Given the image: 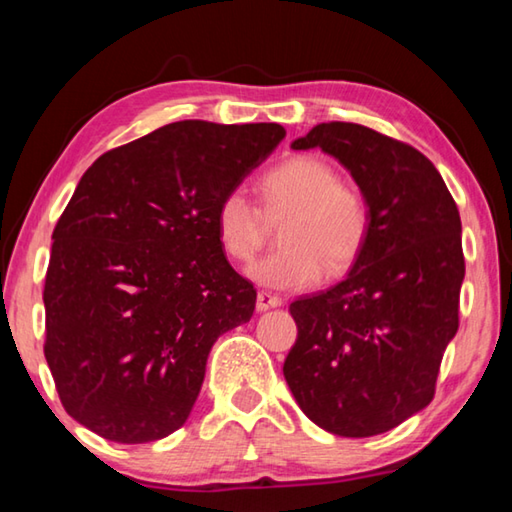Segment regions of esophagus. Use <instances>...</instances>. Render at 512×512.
<instances>
[{
    "mask_svg": "<svg viewBox=\"0 0 512 512\" xmlns=\"http://www.w3.org/2000/svg\"><path fill=\"white\" fill-rule=\"evenodd\" d=\"M280 305H282V298L273 296V293H268V291L257 293V311H268V309H275Z\"/></svg>",
    "mask_w": 512,
    "mask_h": 512,
    "instance_id": "obj_1",
    "label": "esophagus"
}]
</instances>
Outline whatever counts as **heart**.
<instances>
[{"mask_svg":"<svg viewBox=\"0 0 512 512\" xmlns=\"http://www.w3.org/2000/svg\"><path fill=\"white\" fill-rule=\"evenodd\" d=\"M259 196L268 221H284L277 253L259 259L248 275L277 291H300L323 273L341 275L357 262L370 230V207L359 187L339 180L332 164L296 155L259 180ZM214 228L223 253L246 264L266 241L262 210L246 192L232 189L214 212Z\"/></svg>","mask_w":512,"mask_h":512,"instance_id":"heart-1","label":"heart"}]
</instances>
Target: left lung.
Instances as JSON below:
<instances>
[{
	"label": "left lung",
	"mask_w": 512,
	"mask_h": 512,
	"mask_svg": "<svg viewBox=\"0 0 512 512\" xmlns=\"http://www.w3.org/2000/svg\"><path fill=\"white\" fill-rule=\"evenodd\" d=\"M291 149H320L350 171L368 201L370 230L343 282L291 302L298 339L284 379L320 429L377 436L436 393L458 329L461 216L431 160L372 128L329 121Z\"/></svg>",
	"instance_id": "1"
}]
</instances>
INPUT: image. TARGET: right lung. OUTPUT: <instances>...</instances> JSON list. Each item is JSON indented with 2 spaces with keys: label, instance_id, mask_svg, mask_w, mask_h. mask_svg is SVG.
I'll return each mask as SVG.
<instances>
[{
  "label": "right lung",
  "instance_id": "1",
  "mask_svg": "<svg viewBox=\"0 0 512 512\" xmlns=\"http://www.w3.org/2000/svg\"><path fill=\"white\" fill-rule=\"evenodd\" d=\"M284 135L280 124L176 121L83 173L42 293L45 357L83 427L124 445L183 427L212 345L257 300L223 255L216 205Z\"/></svg>",
  "mask_w": 512,
  "mask_h": 512
}]
</instances>
